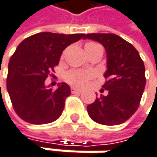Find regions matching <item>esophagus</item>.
<instances>
[{"label":"esophagus","mask_w":157,"mask_h":157,"mask_svg":"<svg viewBox=\"0 0 157 157\" xmlns=\"http://www.w3.org/2000/svg\"><path fill=\"white\" fill-rule=\"evenodd\" d=\"M71 90H72V92H73V93H81V92H82V90H81V89H78V88H76V87H72Z\"/></svg>","instance_id":"1"}]
</instances>
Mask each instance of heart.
I'll return each mask as SVG.
<instances>
[{
	"label": "heart",
	"mask_w": 157,
	"mask_h": 157,
	"mask_svg": "<svg viewBox=\"0 0 157 157\" xmlns=\"http://www.w3.org/2000/svg\"><path fill=\"white\" fill-rule=\"evenodd\" d=\"M95 46H99L98 44H95L93 42H89L86 44L85 48H90V47H95ZM90 72H85V71H81V70H71L67 74V80L72 84V85L75 86H83L85 85L88 79L90 77Z\"/></svg>",
	"instance_id": "1"
}]
</instances>
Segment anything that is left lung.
<instances>
[{"mask_svg":"<svg viewBox=\"0 0 157 157\" xmlns=\"http://www.w3.org/2000/svg\"><path fill=\"white\" fill-rule=\"evenodd\" d=\"M84 38L104 46L107 56L106 82L108 90L88 105L89 116L95 123L117 125L136 112L146 86L145 65L138 51L126 40L114 33H88Z\"/></svg>","mask_w":157,"mask_h":157,"instance_id":"obj_1","label":"left lung"}]
</instances>
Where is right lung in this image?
<instances>
[{
	"instance_id": "1",
	"label": "right lung",
	"mask_w": 157,
	"mask_h": 157,
	"mask_svg": "<svg viewBox=\"0 0 157 157\" xmlns=\"http://www.w3.org/2000/svg\"><path fill=\"white\" fill-rule=\"evenodd\" d=\"M84 36V33L44 32L27 37L18 45L9 59L6 88L14 111L23 121L44 124L59 118L70 88L59 83L53 90L45 86V80L59 64L63 51Z\"/></svg>"
}]
</instances>
